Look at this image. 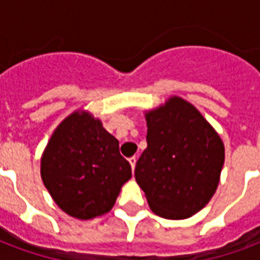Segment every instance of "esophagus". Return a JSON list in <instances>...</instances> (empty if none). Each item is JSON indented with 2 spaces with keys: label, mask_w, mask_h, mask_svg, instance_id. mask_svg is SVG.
<instances>
[{
  "label": "esophagus",
  "mask_w": 260,
  "mask_h": 260,
  "mask_svg": "<svg viewBox=\"0 0 260 260\" xmlns=\"http://www.w3.org/2000/svg\"><path fill=\"white\" fill-rule=\"evenodd\" d=\"M136 160H138V158H136L135 156H134V157H129V160H128V161H129V164H131V167H132V171H134V170H135Z\"/></svg>",
  "instance_id": "obj_1"
}]
</instances>
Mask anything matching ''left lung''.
I'll return each instance as SVG.
<instances>
[{
    "label": "left lung",
    "mask_w": 260,
    "mask_h": 260,
    "mask_svg": "<svg viewBox=\"0 0 260 260\" xmlns=\"http://www.w3.org/2000/svg\"><path fill=\"white\" fill-rule=\"evenodd\" d=\"M147 147L135 178L157 216L191 217L216 192L224 164L220 136L192 104L173 97L146 114Z\"/></svg>",
    "instance_id": "left-lung-1"
}]
</instances>
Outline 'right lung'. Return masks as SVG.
I'll list each match as a JSON object with an SVG mask.
<instances>
[{
  "mask_svg": "<svg viewBox=\"0 0 260 260\" xmlns=\"http://www.w3.org/2000/svg\"><path fill=\"white\" fill-rule=\"evenodd\" d=\"M131 177L118 141L87 113L65 118L43 153V182L72 217L87 220L110 212Z\"/></svg>",
  "mask_w": 260,
  "mask_h": 260,
  "instance_id": "1",
  "label": "right lung"
}]
</instances>
